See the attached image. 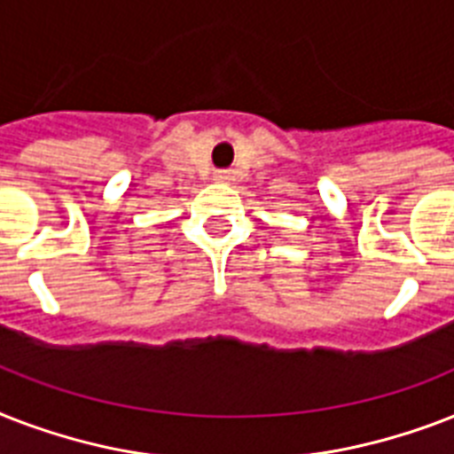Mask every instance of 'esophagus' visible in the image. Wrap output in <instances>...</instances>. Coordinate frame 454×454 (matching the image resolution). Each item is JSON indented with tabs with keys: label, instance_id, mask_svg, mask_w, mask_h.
<instances>
[{
	"label": "esophagus",
	"instance_id": "obj_1",
	"mask_svg": "<svg viewBox=\"0 0 454 454\" xmlns=\"http://www.w3.org/2000/svg\"><path fill=\"white\" fill-rule=\"evenodd\" d=\"M233 171L231 169H219V171H214V181L216 184H231L233 181Z\"/></svg>",
	"mask_w": 454,
	"mask_h": 454
}]
</instances>
